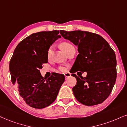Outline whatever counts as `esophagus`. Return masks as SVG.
Returning <instances> with one entry per match:
<instances>
[{
	"label": "esophagus",
	"instance_id": "esophagus-1",
	"mask_svg": "<svg viewBox=\"0 0 127 127\" xmlns=\"http://www.w3.org/2000/svg\"><path fill=\"white\" fill-rule=\"evenodd\" d=\"M64 75H65V78H66V79H68V78L71 77V73H70L68 72V73H65V74H64Z\"/></svg>",
	"mask_w": 127,
	"mask_h": 127
}]
</instances>
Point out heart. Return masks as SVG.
<instances>
[{
    "mask_svg": "<svg viewBox=\"0 0 127 127\" xmlns=\"http://www.w3.org/2000/svg\"><path fill=\"white\" fill-rule=\"evenodd\" d=\"M61 46L65 53H66L69 49H70L71 48H73V46L71 44V43H70L69 42H63L61 44ZM52 53H53V46H51L49 48H48V50H47L46 55H47V57H48V58H51ZM58 69L59 71L61 72H65L66 71V68H65L64 66H59Z\"/></svg>",
    "mask_w": 127,
    "mask_h": 127,
    "instance_id": "heart-1",
    "label": "heart"
}]
</instances>
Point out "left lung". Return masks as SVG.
<instances>
[{
  "instance_id": "1",
  "label": "left lung",
  "mask_w": 127,
  "mask_h": 127,
  "mask_svg": "<svg viewBox=\"0 0 127 127\" xmlns=\"http://www.w3.org/2000/svg\"><path fill=\"white\" fill-rule=\"evenodd\" d=\"M61 35L78 46L79 54L73 64L72 76L76 84L72 88L78 102L87 106L101 104L111 92L117 78L115 54L101 36L87 31L60 30ZM87 71L86 77L74 73Z\"/></svg>"
}]
</instances>
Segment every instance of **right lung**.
Returning a JSON list of instances; mask_svg holds the SVG:
<instances>
[{"label":"right lung","mask_w":127,"mask_h":127,"mask_svg":"<svg viewBox=\"0 0 127 127\" xmlns=\"http://www.w3.org/2000/svg\"><path fill=\"white\" fill-rule=\"evenodd\" d=\"M59 31L33 33L16 47L9 63L11 80L16 83L20 96L26 104L41 109L56 99L65 81L63 74L52 73L45 79L40 73L43 64L48 63L47 50L61 37Z\"/></svg>","instance_id":"add662e5"}]
</instances>
